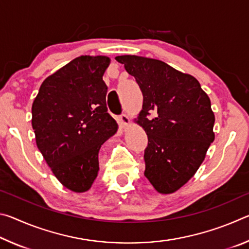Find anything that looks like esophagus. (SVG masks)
Returning <instances> with one entry per match:
<instances>
[{"label": "esophagus", "mask_w": 249, "mask_h": 249, "mask_svg": "<svg viewBox=\"0 0 249 249\" xmlns=\"http://www.w3.org/2000/svg\"><path fill=\"white\" fill-rule=\"evenodd\" d=\"M119 123L120 125L123 126V127H126L129 124V116L127 114H122L119 117Z\"/></svg>", "instance_id": "esophagus-1"}]
</instances>
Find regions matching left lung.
<instances>
[{
  "label": "left lung",
  "instance_id": "left-lung-1",
  "mask_svg": "<svg viewBox=\"0 0 249 249\" xmlns=\"http://www.w3.org/2000/svg\"><path fill=\"white\" fill-rule=\"evenodd\" d=\"M115 59L142 93L135 123L148 137L144 175L161 195L178 191L195 176L215 138L210 98L193 75L166 62L135 54Z\"/></svg>",
  "mask_w": 249,
  "mask_h": 249
}]
</instances>
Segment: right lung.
I'll use <instances>...</instances> for the list:
<instances>
[{
  "mask_svg": "<svg viewBox=\"0 0 249 249\" xmlns=\"http://www.w3.org/2000/svg\"><path fill=\"white\" fill-rule=\"evenodd\" d=\"M107 56H80L44 80L32 105L36 145L69 190H89L99 174L101 146L119 125L107 113Z\"/></svg>",
  "mask_w": 249,
  "mask_h": 249,
  "instance_id": "right-lung-1",
  "label": "right lung"
}]
</instances>
